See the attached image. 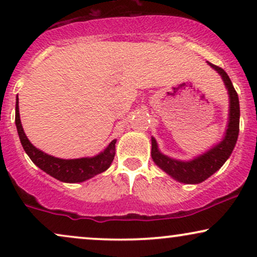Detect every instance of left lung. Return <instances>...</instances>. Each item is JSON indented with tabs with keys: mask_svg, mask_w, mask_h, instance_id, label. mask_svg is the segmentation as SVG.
Listing matches in <instances>:
<instances>
[{
	"mask_svg": "<svg viewBox=\"0 0 257 257\" xmlns=\"http://www.w3.org/2000/svg\"><path fill=\"white\" fill-rule=\"evenodd\" d=\"M209 65L220 73L229 95V119L225 138L222 139V141L215 145L213 149L209 150L208 152L203 153L192 161L184 162L164 156L158 150L157 141L155 140V138H152L151 140V156L153 162L162 170H164L168 175H170L173 179L178 180L180 182H184V184H199V182L208 179L209 176L213 175L215 172H217L231 156L235 143H237L238 133H239L240 110L237 91H235L225 70L214 64L209 63Z\"/></svg>",
	"mask_w": 257,
	"mask_h": 257,
	"instance_id": "1",
	"label": "left lung"
}]
</instances>
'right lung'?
<instances>
[{
  "label": "right lung",
  "instance_id": "right-lung-1",
  "mask_svg": "<svg viewBox=\"0 0 257 257\" xmlns=\"http://www.w3.org/2000/svg\"><path fill=\"white\" fill-rule=\"evenodd\" d=\"M19 99L17 95L16 104V125L19 134L20 143L24 147L25 152L38 168L47 174L60 180L63 182H82L93 178L98 174L105 172L111 166L114 158V144L116 140H112L110 145L106 147L104 152L99 153L95 157L77 158V159H61L47 155L35 147L29 141L23 129L19 116Z\"/></svg>",
  "mask_w": 257,
  "mask_h": 257
}]
</instances>
